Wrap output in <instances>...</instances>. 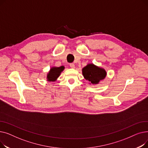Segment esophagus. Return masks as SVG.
Returning <instances> with one entry per match:
<instances>
[{"label":"esophagus","mask_w":148,"mask_h":148,"mask_svg":"<svg viewBox=\"0 0 148 148\" xmlns=\"http://www.w3.org/2000/svg\"><path fill=\"white\" fill-rule=\"evenodd\" d=\"M69 66L71 67V68H75V65L73 63H71V64H69Z\"/></svg>","instance_id":"1"}]
</instances>
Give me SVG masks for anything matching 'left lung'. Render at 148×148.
Listing matches in <instances>:
<instances>
[{
  "label": "left lung",
  "mask_w": 148,
  "mask_h": 148,
  "mask_svg": "<svg viewBox=\"0 0 148 148\" xmlns=\"http://www.w3.org/2000/svg\"><path fill=\"white\" fill-rule=\"evenodd\" d=\"M83 75L85 79L92 84H98L106 76V72L104 69L95 66L94 64H89L82 69Z\"/></svg>",
  "instance_id": "8db88e82"
}]
</instances>
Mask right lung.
Instances as JSON below:
<instances>
[{
	"label": "right lung",
	"mask_w": 148,
	"mask_h": 148,
	"mask_svg": "<svg viewBox=\"0 0 148 148\" xmlns=\"http://www.w3.org/2000/svg\"><path fill=\"white\" fill-rule=\"evenodd\" d=\"M64 69V66L52 68L47 75V80L49 82H54L60 75V73Z\"/></svg>",
	"instance_id": "obj_1"
}]
</instances>
